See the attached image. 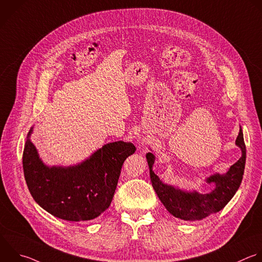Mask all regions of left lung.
Masks as SVG:
<instances>
[{
	"label": "left lung",
	"mask_w": 262,
	"mask_h": 262,
	"mask_svg": "<svg viewBox=\"0 0 262 262\" xmlns=\"http://www.w3.org/2000/svg\"><path fill=\"white\" fill-rule=\"evenodd\" d=\"M235 145L241 148L242 156L233 163L228 171L223 175L214 173L207 178L209 184L215 185L214 189L209 193H199L198 191H186L173 186L162 183L157 175L152 170L155 156L153 153L146 154L147 162L150 170V179L152 186L163 204L165 209L176 218L186 221L202 220L214 213L222 210L227 203L233 198L237 191L244 175L246 163V146L242 128L235 140Z\"/></svg>",
	"instance_id": "obj_1"
}]
</instances>
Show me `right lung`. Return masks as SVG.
<instances>
[{
	"label": "right lung",
	"mask_w": 262,
	"mask_h": 262,
	"mask_svg": "<svg viewBox=\"0 0 262 262\" xmlns=\"http://www.w3.org/2000/svg\"><path fill=\"white\" fill-rule=\"evenodd\" d=\"M23 154L24 173L35 202L51 215L68 221L99 217L111 205L124 160L135 153L132 143H108L90 158L70 166H47L31 141Z\"/></svg>",
	"instance_id": "obj_1"
}]
</instances>
